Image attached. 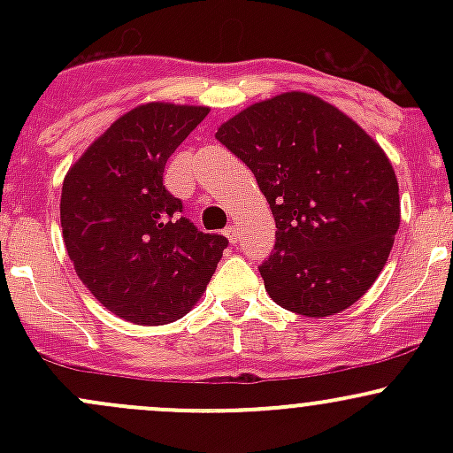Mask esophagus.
Listing matches in <instances>:
<instances>
[{"mask_svg":"<svg viewBox=\"0 0 453 453\" xmlns=\"http://www.w3.org/2000/svg\"><path fill=\"white\" fill-rule=\"evenodd\" d=\"M223 234L230 239V243H239V230H236L234 226H227L226 230H223Z\"/></svg>","mask_w":453,"mask_h":453,"instance_id":"esophagus-1","label":"esophagus"}]
</instances>
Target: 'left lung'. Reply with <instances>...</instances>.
Here are the masks:
<instances>
[{
	"mask_svg": "<svg viewBox=\"0 0 453 453\" xmlns=\"http://www.w3.org/2000/svg\"><path fill=\"white\" fill-rule=\"evenodd\" d=\"M217 140L248 164L272 208L276 243L258 272L273 303L307 318L357 303L381 273L401 219L381 146L304 91L252 104Z\"/></svg>",
	"mask_w": 453,
	"mask_h": 453,
	"instance_id": "obj_1",
	"label": "left lung"
}]
</instances>
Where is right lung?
<instances>
[{
  "instance_id": "right-lung-1",
  "label": "right lung",
  "mask_w": 453,
  "mask_h": 453,
  "mask_svg": "<svg viewBox=\"0 0 453 453\" xmlns=\"http://www.w3.org/2000/svg\"><path fill=\"white\" fill-rule=\"evenodd\" d=\"M208 111L164 103L131 109L65 175L67 254L83 285L118 318L146 326L180 319L227 248L223 234L197 230L164 186L168 157Z\"/></svg>"
}]
</instances>
